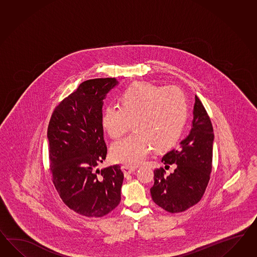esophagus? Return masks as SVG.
Masks as SVG:
<instances>
[{
    "mask_svg": "<svg viewBox=\"0 0 257 257\" xmlns=\"http://www.w3.org/2000/svg\"><path fill=\"white\" fill-rule=\"evenodd\" d=\"M121 170L123 171L124 175H130V174H132V173L136 170V167H134V166H129V165H122V166H121Z\"/></svg>",
    "mask_w": 257,
    "mask_h": 257,
    "instance_id": "obj_1",
    "label": "esophagus"
}]
</instances>
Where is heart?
<instances>
[{"instance_id":"b5f03b06","label":"heart","mask_w":257,"mask_h":257,"mask_svg":"<svg viewBox=\"0 0 257 257\" xmlns=\"http://www.w3.org/2000/svg\"><path fill=\"white\" fill-rule=\"evenodd\" d=\"M119 106H107L102 125L113 139L122 138L131 128L135 133L113 145L111 156L117 163L138 165L144 162L152 148L164 151L173 148L188 118L185 94L175 86L164 87L151 82H137L126 88Z\"/></svg>"}]
</instances>
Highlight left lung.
Segmentation results:
<instances>
[{
    "label": "left lung",
    "mask_w": 257,
    "mask_h": 257,
    "mask_svg": "<svg viewBox=\"0 0 257 257\" xmlns=\"http://www.w3.org/2000/svg\"><path fill=\"white\" fill-rule=\"evenodd\" d=\"M192 128L178 148L166 153L164 164H176L166 175L163 167L154 170L151 198L169 213H180L197 204L205 192L213 167V129L205 107L195 95Z\"/></svg>",
    "instance_id": "obj_1"
}]
</instances>
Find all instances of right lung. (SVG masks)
I'll list each match as a JSON object with an SVG mask.
<instances>
[{
  "label": "right lung",
  "instance_id": "right-lung-1",
  "mask_svg": "<svg viewBox=\"0 0 257 257\" xmlns=\"http://www.w3.org/2000/svg\"><path fill=\"white\" fill-rule=\"evenodd\" d=\"M117 84L115 78L82 82L55 107L48 124L52 181L63 202L87 217H102L120 201V166L97 169L107 151L103 99Z\"/></svg>",
  "mask_w": 257,
  "mask_h": 257
}]
</instances>
